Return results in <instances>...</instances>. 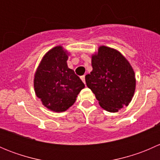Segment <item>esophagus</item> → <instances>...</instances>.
<instances>
[{"instance_id": "obj_1", "label": "esophagus", "mask_w": 160, "mask_h": 160, "mask_svg": "<svg viewBox=\"0 0 160 160\" xmlns=\"http://www.w3.org/2000/svg\"><path fill=\"white\" fill-rule=\"evenodd\" d=\"M80 79H81L82 81H83V83H85V76H84V75H83V76H81V77H80Z\"/></svg>"}]
</instances>
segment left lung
I'll return each instance as SVG.
<instances>
[{
    "instance_id": "left-lung-1",
    "label": "left lung",
    "mask_w": 160,
    "mask_h": 160,
    "mask_svg": "<svg viewBox=\"0 0 160 160\" xmlns=\"http://www.w3.org/2000/svg\"><path fill=\"white\" fill-rule=\"evenodd\" d=\"M93 70L85 77L100 106L118 112L129 104L135 90V72L130 62L117 49L101 46L92 55Z\"/></svg>"
}]
</instances>
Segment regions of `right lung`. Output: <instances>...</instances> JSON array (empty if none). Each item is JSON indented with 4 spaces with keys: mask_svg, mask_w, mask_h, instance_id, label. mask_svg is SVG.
<instances>
[{
    "mask_svg": "<svg viewBox=\"0 0 160 160\" xmlns=\"http://www.w3.org/2000/svg\"><path fill=\"white\" fill-rule=\"evenodd\" d=\"M69 55L62 46H55L44 55L34 75L35 94L45 107L55 112L70 108L85 88L67 66Z\"/></svg>",
    "mask_w": 160,
    "mask_h": 160,
    "instance_id": "add662e5",
    "label": "right lung"
}]
</instances>
